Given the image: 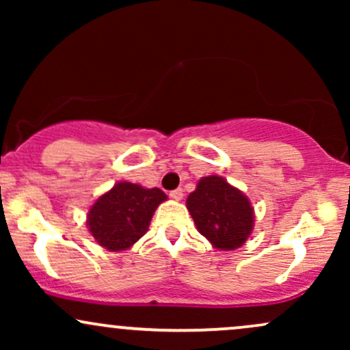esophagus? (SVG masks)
Listing matches in <instances>:
<instances>
[{
  "label": "esophagus",
  "mask_w": 350,
  "mask_h": 350,
  "mask_svg": "<svg viewBox=\"0 0 350 350\" xmlns=\"http://www.w3.org/2000/svg\"><path fill=\"white\" fill-rule=\"evenodd\" d=\"M170 196L174 200H180V199H183V196H184V191L180 187H178V189H174V191H171Z\"/></svg>",
  "instance_id": "1"
}]
</instances>
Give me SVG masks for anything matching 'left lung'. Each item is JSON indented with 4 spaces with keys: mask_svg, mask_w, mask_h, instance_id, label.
I'll list each match as a JSON object with an SVG mask.
<instances>
[{
    "mask_svg": "<svg viewBox=\"0 0 350 350\" xmlns=\"http://www.w3.org/2000/svg\"><path fill=\"white\" fill-rule=\"evenodd\" d=\"M187 208L198 230L220 250L242 247L252 234L250 200L219 176L199 180L198 189L189 194Z\"/></svg>",
    "mask_w": 350,
    "mask_h": 350,
    "instance_id": "8db88e82",
    "label": "left lung"
}]
</instances>
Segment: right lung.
I'll return each instance as SVG.
<instances>
[{
  "mask_svg": "<svg viewBox=\"0 0 350 350\" xmlns=\"http://www.w3.org/2000/svg\"><path fill=\"white\" fill-rule=\"evenodd\" d=\"M166 199L158 187L144 189L138 184L118 183L92 206L87 226L107 250H124L146 234L156 207Z\"/></svg>",
  "mask_w": 350,
  "mask_h": 350,
  "instance_id": "1",
  "label": "right lung"
}]
</instances>
